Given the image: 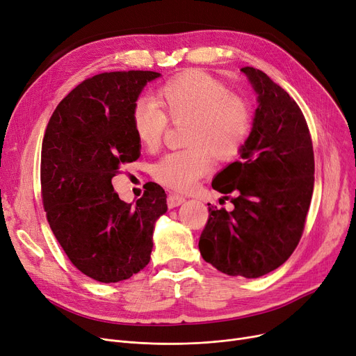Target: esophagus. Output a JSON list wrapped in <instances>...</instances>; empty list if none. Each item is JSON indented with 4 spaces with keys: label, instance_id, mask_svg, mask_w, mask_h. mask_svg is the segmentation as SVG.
Instances as JSON below:
<instances>
[{
    "label": "esophagus",
    "instance_id": "34e87169",
    "mask_svg": "<svg viewBox=\"0 0 356 356\" xmlns=\"http://www.w3.org/2000/svg\"><path fill=\"white\" fill-rule=\"evenodd\" d=\"M185 201V198L182 195H178V194H169L168 195V207L169 209H174V207H178L179 204H182V202Z\"/></svg>",
    "mask_w": 356,
    "mask_h": 356
}]
</instances>
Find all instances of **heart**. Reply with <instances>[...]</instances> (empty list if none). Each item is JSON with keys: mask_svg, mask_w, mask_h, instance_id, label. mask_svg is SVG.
Segmentation results:
<instances>
[{"mask_svg": "<svg viewBox=\"0 0 356 356\" xmlns=\"http://www.w3.org/2000/svg\"><path fill=\"white\" fill-rule=\"evenodd\" d=\"M152 99L134 101L130 120L134 134L147 150L161 146L171 123L187 122L185 149L169 152L152 169V175L174 191H188L214 163L233 161L246 146L253 115L248 101L229 92L222 81L201 71L190 70L165 81Z\"/></svg>", "mask_w": 356, "mask_h": 356, "instance_id": "heart-1", "label": "heart"}]
</instances>
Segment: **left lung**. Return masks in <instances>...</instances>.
I'll return each mask as SVG.
<instances>
[{"instance_id": "left-lung-1", "label": "left lung", "mask_w": 356, "mask_h": 356, "mask_svg": "<svg viewBox=\"0 0 356 356\" xmlns=\"http://www.w3.org/2000/svg\"><path fill=\"white\" fill-rule=\"evenodd\" d=\"M242 71L259 107L242 159L211 182L218 193H234V209L209 207L198 248L220 273L258 278L289 259L301 239L314 187V152L306 118L290 94L255 67Z\"/></svg>"}]
</instances>
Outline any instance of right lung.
<instances>
[{"instance_id":"right-lung-1","label":"right lung","mask_w":356,"mask_h":356,"mask_svg":"<svg viewBox=\"0 0 356 356\" xmlns=\"http://www.w3.org/2000/svg\"><path fill=\"white\" fill-rule=\"evenodd\" d=\"M161 74L94 75L67 94L47 123L40 185L50 229L72 265L99 282H118L150 261L152 233L166 206L159 184L147 182L134 204L118 198L111 178L140 156L130 111Z\"/></svg>"}]
</instances>
